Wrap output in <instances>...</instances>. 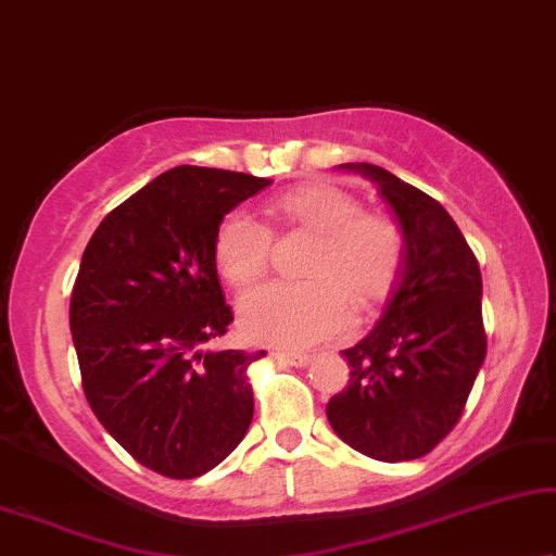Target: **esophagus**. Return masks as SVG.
I'll return each mask as SVG.
<instances>
[{
    "label": "esophagus",
    "instance_id": "34e87169",
    "mask_svg": "<svg viewBox=\"0 0 556 556\" xmlns=\"http://www.w3.org/2000/svg\"><path fill=\"white\" fill-rule=\"evenodd\" d=\"M274 358L279 361V364L285 366H294V368H302L309 364V355L307 353H287V351H277L274 353Z\"/></svg>",
    "mask_w": 556,
    "mask_h": 556
}]
</instances>
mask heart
Masks as SVG:
<instances>
[{
    "label": "heart",
    "mask_w": 556,
    "mask_h": 556,
    "mask_svg": "<svg viewBox=\"0 0 556 556\" xmlns=\"http://www.w3.org/2000/svg\"><path fill=\"white\" fill-rule=\"evenodd\" d=\"M271 231L243 211L220 218L213 258L233 290L247 292L271 266V233H307L300 282H277L239 307L251 343L309 348L351 328L355 309H374L394 292L404 266V233L394 218L361 208L358 198L325 180L300 182L266 205Z\"/></svg>",
    "instance_id": "b5f03b06"
}]
</instances>
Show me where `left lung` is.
Segmentation results:
<instances>
[{
    "label": "left lung",
    "mask_w": 556,
    "mask_h": 556,
    "mask_svg": "<svg viewBox=\"0 0 556 556\" xmlns=\"http://www.w3.org/2000/svg\"><path fill=\"white\" fill-rule=\"evenodd\" d=\"M404 233V269L379 325L343 351L351 379L325 406L345 445L374 460L432 453L463 417L485 358L478 258L442 205L389 169L358 162Z\"/></svg>",
    "instance_id": "8db88e82"
}]
</instances>
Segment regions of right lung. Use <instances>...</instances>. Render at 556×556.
<instances>
[{
    "label": "right lung",
    "mask_w": 556,
    "mask_h": 556,
    "mask_svg": "<svg viewBox=\"0 0 556 556\" xmlns=\"http://www.w3.org/2000/svg\"><path fill=\"white\" fill-rule=\"evenodd\" d=\"M271 180L180 165L96 228L71 292L80 383L106 432L144 468L198 478L254 417L249 366L264 351H205L233 323L213 236Z\"/></svg>",
    "instance_id": "add662e5"
}]
</instances>
